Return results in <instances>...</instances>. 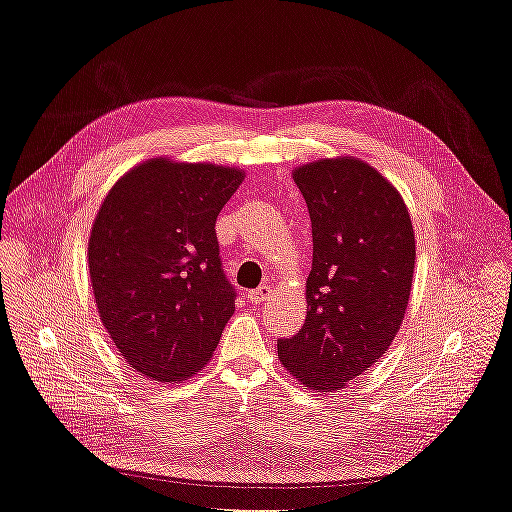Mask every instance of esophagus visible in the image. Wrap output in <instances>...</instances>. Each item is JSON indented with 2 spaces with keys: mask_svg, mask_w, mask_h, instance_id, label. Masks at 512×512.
Masks as SVG:
<instances>
[{
  "mask_svg": "<svg viewBox=\"0 0 512 512\" xmlns=\"http://www.w3.org/2000/svg\"><path fill=\"white\" fill-rule=\"evenodd\" d=\"M269 297H271V286L269 284H262L256 290L247 292V301H250L252 305H262L265 301H269Z\"/></svg>",
  "mask_w": 512,
  "mask_h": 512,
  "instance_id": "34e87169",
  "label": "esophagus"
}]
</instances>
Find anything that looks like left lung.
<instances>
[{"mask_svg":"<svg viewBox=\"0 0 512 512\" xmlns=\"http://www.w3.org/2000/svg\"><path fill=\"white\" fill-rule=\"evenodd\" d=\"M312 220L307 318L277 356L307 389L333 393L389 350L412 290L414 228L404 198L359 158L294 168Z\"/></svg>","mask_w":512,"mask_h":512,"instance_id":"left-lung-1","label":"left lung"}]
</instances>
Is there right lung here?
<instances>
[{
    "instance_id": "add662e5",
    "label": "right lung",
    "mask_w": 512,
    "mask_h": 512,
    "mask_svg": "<svg viewBox=\"0 0 512 512\" xmlns=\"http://www.w3.org/2000/svg\"><path fill=\"white\" fill-rule=\"evenodd\" d=\"M245 173L151 158L123 175L91 226L89 277L104 329L138 374L203 369L235 314L215 220Z\"/></svg>"
}]
</instances>
